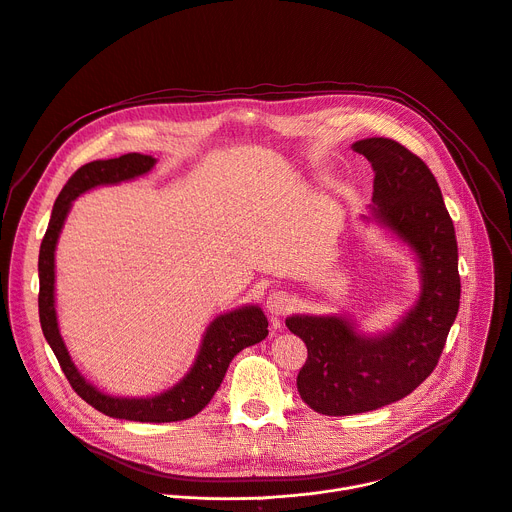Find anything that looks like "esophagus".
Here are the masks:
<instances>
[{"label":"esophagus","mask_w":512,"mask_h":512,"mask_svg":"<svg viewBox=\"0 0 512 512\" xmlns=\"http://www.w3.org/2000/svg\"><path fill=\"white\" fill-rule=\"evenodd\" d=\"M292 306V300L286 292H271L265 300V310L273 322V327H277V322H280V318L290 310Z\"/></svg>","instance_id":"esophagus-1"}]
</instances>
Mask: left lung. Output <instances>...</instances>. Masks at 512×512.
<instances>
[{
    "mask_svg": "<svg viewBox=\"0 0 512 512\" xmlns=\"http://www.w3.org/2000/svg\"><path fill=\"white\" fill-rule=\"evenodd\" d=\"M376 171L365 222L406 245L418 263V298L394 327L367 335L347 314H292L286 327L306 343L300 398L316 412L347 416L408 396L435 369L459 310L457 241L431 169L392 138L353 143Z\"/></svg>",
    "mask_w": 512,
    "mask_h": 512,
    "instance_id": "8db88e82",
    "label": "left lung"
}]
</instances>
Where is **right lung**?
<instances>
[{"label":"right lung","instance_id":"1","mask_svg":"<svg viewBox=\"0 0 512 512\" xmlns=\"http://www.w3.org/2000/svg\"><path fill=\"white\" fill-rule=\"evenodd\" d=\"M155 163L157 159L151 155L128 153L116 159L91 161L71 175L55 202L49 228H46V235L40 245L38 314L44 339L49 341L53 353L57 355L63 374L87 404L112 418H124V421L175 423L196 416L212 400L222 384L232 357L267 337V318L257 304H245L218 314L206 327L198 355L188 369V374L155 396L138 398L106 394L81 376V371L73 363L61 337L55 304V251L73 200L89 190L100 188V185H116L141 177L149 173Z\"/></svg>","mask_w":512,"mask_h":512}]
</instances>
